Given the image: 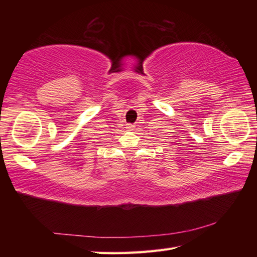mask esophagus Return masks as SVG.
<instances>
[{
    "label": "esophagus",
    "instance_id": "34e87169",
    "mask_svg": "<svg viewBox=\"0 0 257 257\" xmlns=\"http://www.w3.org/2000/svg\"><path fill=\"white\" fill-rule=\"evenodd\" d=\"M135 127H136V125L133 124V123H128L127 124V129L130 130V132H133V130H135Z\"/></svg>",
    "mask_w": 257,
    "mask_h": 257
}]
</instances>
